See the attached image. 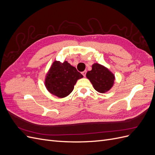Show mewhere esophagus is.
Returning a JSON list of instances; mask_svg holds the SVG:
<instances>
[{
	"instance_id": "34e87169",
	"label": "esophagus",
	"mask_w": 155,
	"mask_h": 155,
	"mask_svg": "<svg viewBox=\"0 0 155 155\" xmlns=\"http://www.w3.org/2000/svg\"><path fill=\"white\" fill-rule=\"evenodd\" d=\"M86 73H87V71H86V70H85V71L82 72V74H83V76L84 77H85V76H86Z\"/></svg>"
}]
</instances>
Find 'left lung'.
Here are the masks:
<instances>
[{"instance_id": "8db88e82", "label": "left lung", "mask_w": 155, "mask_h": 155, "mask_svg": "<svg viewBox=\"0 0 155 155\" xmlns=\"http://www.w3.org/2000/svg\"><path fill=\"white\" fill-rule=\"evenodd\" d=\"M86 77L95 90L102 94L109 91L115 81V76L109 68L96 63L92 65V70L87 72Z\"/></svg>"}]
</instances>
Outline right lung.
Wrapping results in <instances>:
<instances>
[{"mask_svg":"<svg viewBox=\"0 0 155 155\" xmlns=\"http://www.w3.org/2000/svg\"><path fill=\"white\" fill-rule=\"evenodd\" d=\"M82 78L83 75L67 61H54L46 74L45 85L51 94L63 98L72 92L77 81Z\"/></svg>","mask_w":155,"mask_h":155,"instance_id":"add662e5","label":"right lung"}]
</instances>
